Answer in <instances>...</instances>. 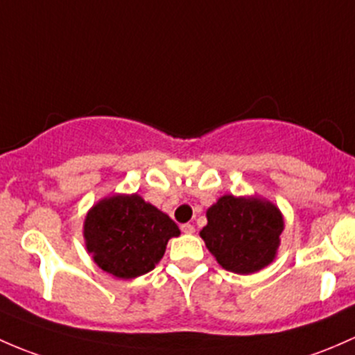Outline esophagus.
Returning <instances> with one entry per match:
<instances>
[{
    "label": "esophagus",
    "instance_id": "1",
    "mask_svg": "<svg viewBox=\"0 0 355 355\" xmlns=\"http://www.w3.org/2000/svg\"><path fill=\"white\" fill-rule=\"evenodd\" d=\"M181 231L184 234H193V232H195V225H193V224H182Z\"/></svg>",
    "mask_w": 355,
    "mask_h": 355
}]
</instances>
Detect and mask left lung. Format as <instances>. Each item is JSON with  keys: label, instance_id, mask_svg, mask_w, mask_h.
Listing matches in <instances>:
<instances>
[{"label": "left lung", "instance_id": "obj_1", "mask_svg": "<svg viewBox=\"0 0 355 355\" xmlns=\"http://www.w3.org/2000/svg\"><path fill=\"white\" fill-rule=\"evenodd\" d=\"M207 218L200 236L222 268L246 275L275 258L284 218L273 203L225 195L208 208Z\"/></svg>", "mask_w": 355, "mask_h": 355}]
</instances>
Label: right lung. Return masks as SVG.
<instances>
[{"label":"right lung","mask_w":355,"mask_h":355,"mask_svg":"<svg viewBox=\"0 0 355 355\" xmlns=\"http://www.w3.org/2000/svg\"><path fill=\"white\" fill-rule=\"evenodd\" d=\"M83 236L104 272L135 279L155 268L167 241L179 236V227L141 196L119 195L102 200L89 211Z\"/></svg>","instance_id":"right-lung-1"}]
</instances>
